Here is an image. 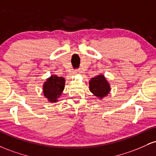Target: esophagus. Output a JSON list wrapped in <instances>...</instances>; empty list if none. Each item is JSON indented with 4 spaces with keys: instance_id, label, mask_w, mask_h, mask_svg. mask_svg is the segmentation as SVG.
I'll return each mask as SVG.
<instances>
[{
    "instance_id": "34e87169",
    "label": "esophagus",
    "mask_w": 156,
    "mask_h": 156,
    "mask_svg": "<svg viewBox=\"0 0 156 156\" xmlns=\"http://www.w3.org/2000/svg\"><path fill=\"white\" fill-rule=\"evenodd\" d=\"M80 72H81V71L80 70V69H76V70L74 71V74H79V73H80Z\"/></svg>"
}]
</instances>
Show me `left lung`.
Wrapping results in <instances>:
<instances>
[{
    "label": "left lung",
    "instance_id": "1",
    "mask_svg": "<svg viewBox=\"0 0 156 156\" xmlns=\"http://www.w3.org/2000/svg\"><path fill=\"white\" fill-rule=\"evenodd\" d=\"M89 89L94 96L103 99L110 92V84L103 75H98L89 80Z\"/></svg>",
    "mask_w": 156,
    "mask_h": 156
}]
</instances>
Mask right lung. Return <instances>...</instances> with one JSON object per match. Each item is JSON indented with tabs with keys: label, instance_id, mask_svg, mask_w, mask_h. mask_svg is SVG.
I'll return each mask as SVG.
<instances>
[{
	"label": "right lung",
	"instance_id": "right-lung-1",
	"mask_svg": "<svg viewBox=\"0 0 156 156\" xmlns=\"http://www.w3.org/2000/svg\"><path fill=\"white\" fill-rule=\"evenodd\" d=\"M64 85L65 79L63 77H58L55 75L51 76L43 84L44 96L51 103H55L63 92Z\"/></svg>",
	"mask_w": 156,
	"mask_h": 156
}]
</instances>
